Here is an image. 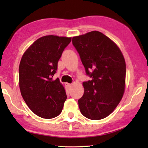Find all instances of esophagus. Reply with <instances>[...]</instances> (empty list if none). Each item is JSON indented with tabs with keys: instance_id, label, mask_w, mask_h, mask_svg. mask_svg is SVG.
I'll list each match as a JSON object with an SVG mask.
<instances>
[{
	"instance_id": "34e87169",
	"label": "esophagus",
	"mask_w": 148,
	"mask_h": 148,
	"mask_svg": "<svg viewBox=\"0 0 148 148\" xmlns=\"http://www.w3.org/2000/svg\"><path fill=\"white\" fill-rule=\"evenodd\" d=\"M66 86L68 87V88H71V86H72V85H71V84H68V83L66 84Z\"/></svg>"
}]
</instances>
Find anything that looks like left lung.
<instances>
[{"label": "left lung", "mask_w": 148, "mask_h": 148, "mask_svg": "<svg viewBox=\"0 0 148 148\" xmlns=\"http://www.w3.org/2000/svg\"><path fill=\"white\" fill-rule=\"evenodd\" d=\"M72 42L91 78L83 82L84 93L78 100L80 112L89 119H104L114 111L124 93L123 56L112 40L99 31L74 36Z\"/></svg>", "instance_id": "1"}]
</instances>
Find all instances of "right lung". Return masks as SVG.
Segmentation results:
<instances>
[{"label":"right lung","mask_w":148,"mask_h":148,"mask_svg":"<svg viewBox=\"0 0 148 148\" xmlns=\"http://www.w3.org/2000/svg\"><path fill=\"white\" fill-rule=\"evenodd\" d=\"M71 38L48 35L36 40L22 56L19 88L32 112L45 119L58 116L67 98L59 78L53 80L57 63Z\"/></svg>","instance_id":"right-lung-1"}]
</instances>
